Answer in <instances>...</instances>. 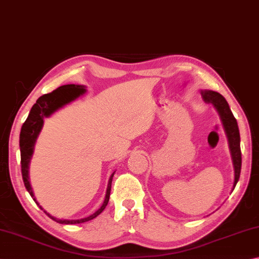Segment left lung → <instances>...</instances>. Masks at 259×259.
I'll list each match as a JSON object with an SVG mask.
<instances>
[{
    "label": "left lung",
    "instance_id": "8db88e82",
    "mask_svg": "<svg viewBox=\"0 0 259 259\" xmlns=\"http://www.w3.org/2000/svg\"><path fill=\"white\" fill-rule=\"evenodd\" d=\"M200 93L203 101L206 103H211L220 113L222 124H223L226 137L229 140V148L234 166V183L232 189L234 190L240 178V171H241V149H240V133L237 119L234 118L229 103L223 95L209 90L201 91Z\"/></svg>",
    "mask_w": 259,
    "mask_h": 259
}]
</instances>
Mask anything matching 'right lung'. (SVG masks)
Instances as JSON below:
<instances>
[{
	"instance_id": "add662e5",
	"label": "right lung",
	"mask_w": 259,
	"mask_h": 259,
	"mask_svg": "<svg viewBox=\"0 0 259 259\" xmlns=\"http://www.w3.org/2000/svg\"><path fill=\"white\" fill-rule=\"evenodd\" d=\"M86 92L85 86L83 85H75V84H68V85H62L57 90H54L53 92L49 94H44L42 97L37 99V101L34 104L30 109V112L28 117H27L26 121L22 124L21 131H20V138H19V146H20V156H21V174H22V180H24L25 187L27 191L29 192L31 198L34 199V201L39 206V203L36 201L34 197L33 190H31L30 183H29V175H28V169H29V162L31 159V156H33L34 152V146L36 140L38 138V134L40 133V130L43 127L44 118L50 117L52 113L56 112L59 109L62 108L66 104L70 103L74 101L80 95H83ZM115 171L111 174L110 179H109L108 182V188H107V193L106 198H104V201L102 206L99 208V209L93 212L92 215L89 217H85V219L81 220H76V221H68V220H59L53 217L44 210L45 214H47L50 219L53 221L58 222L60 224H79L84 223V222L91 221L97 217L98 215L101 214L104 208L108 205L109 197H110V190H111V182L112 178ZM40 209H43L42 207L39 206Z\"/></svg>"
}]
</instances>
